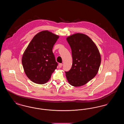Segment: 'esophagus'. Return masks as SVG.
Wrapping results in <instances>:
<instances>
[{"mask_svg":"<svg viewBox=\"0 0 124 124\" xmlns=\"http://www.w3.org/2000/svg\"><path fill=\"white\" fill-rule=\"evenodd\" d=\"M62 65H63V64H61V63L59 64V68H61V67H62Z\"/></svg>","mask_w":124,"mask_h":124,"instance_id":"obj_1","label":"esophagus"}]
</instances>
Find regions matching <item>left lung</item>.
Instances as JSON below:
<instances>
[{"label": "left lung", "instance_id": "obj_1", "mask_svg": "<svg viewBox=\"0 0 124 124\" xmlns=\"http://www.w3.org/2000/svg\"><path fill=\"white\" fill-rule=\"evenodd\" d=\"M66 40L71 50L72 64L65 71L67 81L75 87L85 85L97 74L101 63L99 50L87 35L77 33L68 36Z\"/></svg>", "mask_w": 124, "mask_h": 124}]
</instances>
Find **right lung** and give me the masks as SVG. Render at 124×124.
Returning <instances> with one entry per match:
<instances>
[{"label": "right lung", "mask_w": 124, "mask_h": 124, "mask_svg": "<svg viewBox=\"0 0 124 124\" xmlns=\"http://www.w3.org/2000/svg\"><path fill=\"white\" fill-rule=\"evenodd\" d=\"M59 38V36L48 31H42L33 37L24 51L22 63L25 74L33 82L46 83L57 68L53 48Z\"/></svg>", "instance_id": "right-lung-1"}]
</instances>
